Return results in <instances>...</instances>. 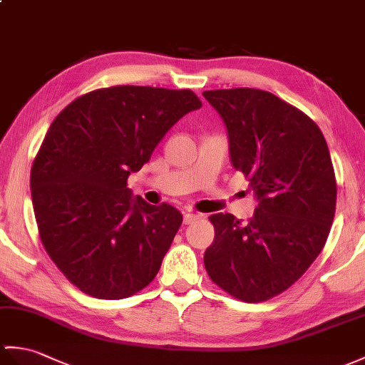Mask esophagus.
I'll list each match as a JSON object with an SVG mask.
<instances>
[{
	"label": "esophagus",
	"instance_id": "obj_1",
	"mask_svg": "<svg viewBox=\"0 0 365 365\" xmlns=\"http://www.w3.org/2000/svg\"><path fill=\"white\" fill-rule=\"evenodd\" d=\"M200 219V215H196V213H185L183 216V224L185 225H190L192 222H196Z\"/></svg>",
	"mask_w": 365,
	"mask_h": 365
}]
</instances>
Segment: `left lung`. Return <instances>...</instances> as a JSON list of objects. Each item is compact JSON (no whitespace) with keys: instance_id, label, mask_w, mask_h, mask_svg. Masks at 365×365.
<instances>
[{"instance_id":"obj_1","label":"left lung","mask_w":365,"mask_h":365,"mask_svg":"<svg viewBox=\"0 0 365 365\" xmlns=\"http://www.w3.org/2000/svg\"><path fill=\"white\" fill-rule=\"evenodd\" d=\"M202 95L221 115L232 165L258 199L245 224L230 213L210 216L215 241L203 262L235 299L264 302L297 282L324 249L337 196L331 157L317 124L272 93Z\"/></svg>"}]
</instances>
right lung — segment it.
Here are the masks:
<instances>
[{
	"instance_id": "right-lung-1",
	"label": "right lung",
	"mask_w": 365,
	"mask_h": 365,
	"mask_svg": "<svg viewBox=\"0 0 365 365\" xmlns=\"http://www.w3.org/2000/svg\"><path fill=\"white\" fill-rule=\"evenodd\" d=\"M202 107L191 90L118 86L57 115L31 169L32 205L48 255L82 292L137 294L158 274L182 213L127 188L166 132Z\"/></svg>"
}]
</instances>
